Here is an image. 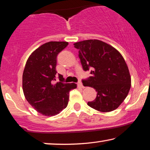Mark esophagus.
Segmentation results:
<instances>
[{
    "label": "esophagus",
    "mask_w": 150,
    "mask_h": 150,
    "mask_svg": "<svg viewBox=\"0 0 150 150\" xmlns=\"http://www.w3.org/2000/svg\"><path fill=\"white\" fill-rule=\"evenodd\" d=\"M78 86H79V87H80V88H84V86L82 85V83L81 82H78Z\"/></svg>",
    "instance_id": "34e87169"
}]
</instances>
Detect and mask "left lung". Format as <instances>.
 I'll list each match as a JSON object with an SVG mask.
<instances>
[{
  "label": "left lung",
  "mask_w": 150,
  "mask_h": 150,
  "mask_svg": "<svg viewBox=\"0 0 150 150\" xmlns=\"http://www.w3.org/2000/svg\"><path fill=\"white\" fill-rule=\"evenodd\" d=\"M84 71L91 76L82 80L84 86L97 91V97L88 106L101 112L117 109L129 94L131 86L129 70L118 50L99 40H86L74 44Z\"/></svg>",
  "instance_id": "1"
}]
</instances>
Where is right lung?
<instances>
[{
  "instance_id": "right-lung-1",
  "label": "right lung",
  "mask_w": 150,
  "mask_h": 150,
  "mask_svg": "<svg viewBox=\"0 0 150 150\" xmlns=\"http://www.w3.org/2000/svg\"><path fill=\"white\" fill-rule=\"evenodd\" d=\"M68 45V42L57 41L45 43L30 55L25 64L23 94L28 103L45 116L59 114L68 105L70 91L77 87L75 83H64L59 74V82L55 83L57 56Z\"/></svg>"
}]
</instances>
